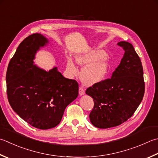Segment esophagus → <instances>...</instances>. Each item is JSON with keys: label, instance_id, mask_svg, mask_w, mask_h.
<instances>
[{"label": "esophagus", "instance_id": "esophagus-1", "mask_svg": "<svg viewBox=\"0 0 158 158\" xmlns=\"http://www.w3.org/2000/svg\"><path fill=\"white\" fill-rule=\"evenodd\" d=\"M79 94L80 96H82L85 94V89L82 86H80L79 89Z\"/></svg>", "mask_w": 158, "mask_h": 158}]
</instances>
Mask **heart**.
Instances as JSON below:
<instances>
[{
	"instance_id": "heart-1",
	"label": "heart",
	"mask_w": 158,
	"mask_h": 158,
	"mask_svg": "<svg viewBox=\"0 0 158 158\" xmlns=\"http://www.w3.org/2000/svg\"><path fill=\"white\" fill-rule=\"evenodd\" d=\"M107 54L104 51L95 50L84 54L77 55V63L79 65H86L83 68L81 77L85 83L88 84L102 81L109 73L110 66L108 61L103 60ZM66 71L69 75H75L77 73V68L75 61L70 56L66 57Z\"/></svg>"
}]
</instances>
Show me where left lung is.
<instances>
[{
  "mask_svg": "<svg viewBox=\"0 0 158 158\" xmlns=\"http://www.w3.org/2000/svg\"><path fill=\"white\" fill-rule=\"evenodd\" d=\"M117 44L125 53L112 77L94 83L85 91L94 101L89 120L101 129L116 127L127 121L137 110L144 94L140 57L129 42L122 41Z\"/></svg>",
  "mask_w": 158,
  "mask_h": 158,
  "instance_id": "8db88e82",
  "label": "left lung"
}]
</instances>
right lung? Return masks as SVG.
I'll use <instances>...</instances> for the list:
<instances>
[{
	"instance_id": "add662e5",
	"label": "right lung",
	"mask_w": 158,
	"mask_h": 158,
	"mask_svg": "<svg viewBox=\"0 0 158 158\" xmlns=\"http://www.w3.org/2000/svg\"><path fill=\"white\" fill-rule=\"evenodd\" d=\"M48 40L33 33L18 46L9 61L7 94L12 109L21 118L40 129L56 127L66 107L78 97L76 80L65 78L55 67L47 72L33 65L36 51Z\"/></svg>"
}]
</instances>
